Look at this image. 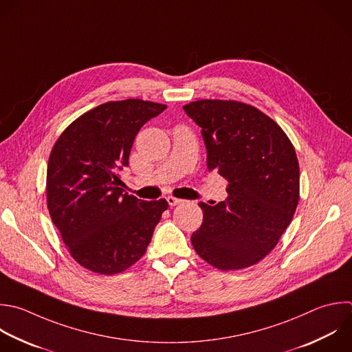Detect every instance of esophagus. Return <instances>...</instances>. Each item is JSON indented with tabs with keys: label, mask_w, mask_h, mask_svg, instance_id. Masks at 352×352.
I'll return each mask as SVG.
<instances>
[{
	"label": "esophagus",
	"mask_w": 352,
	"mask_h": 352,
	"mask_svg": "<svg viewBox=\"0 0 352 352\" xmlns=\"http://www.w3.org/2000/svg\"><path fill=\"white\" fill-rule=\"evenodd\" d=\"M166 201H168V204H169L170 206L179 205V204H182V202H183V199H179V198H175V197H168V198H166Z\"/></svg>",
	"instance_id": "obj_1"
}]
</instances>
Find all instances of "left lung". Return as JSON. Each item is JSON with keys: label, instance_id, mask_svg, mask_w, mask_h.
Returning a JSON list of instances; mask_svg holds the SVG:
<instances>
[{"label": "left lung", "instance_id": "8db88e82", "mask_svg": "<svg viewBox=\"0 0 352 352\" xmlns=\"http://www.w3.org/2000/svg\"><path fill=\"white\" fill-rule=\"evenodd\" d=\"M201 128L208 170L228 184L214 206L199 202L195 252L219 270L258 263L278 243L298 202L296 151L280 126L260 110L234 100H197L183 107Z\"/></svg>", "mask_w": 352, "mask_h": 352}]
</instances>
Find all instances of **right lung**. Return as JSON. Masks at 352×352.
Masks as SVG:
<instances>
[{
	"label": "right lung",
	"instance_id": "right-lung-1",
	"mask_svg": "<svg viewBox=\"0 0 352 352\" xmlns=\"http://www.w3.org/2000/svg\"><path fill=\"white\" fill-rule=\"evenodd\" d=\"M165 109L140 99L100 104L69 125L52 148L50 214L73 258L94 272L113 275L135 264L168 209L164 198L124 192L120 179L135 136Z\"/></svg>",
	"mask_w": 352,
	"mask_h": 352
}]
</instances>
